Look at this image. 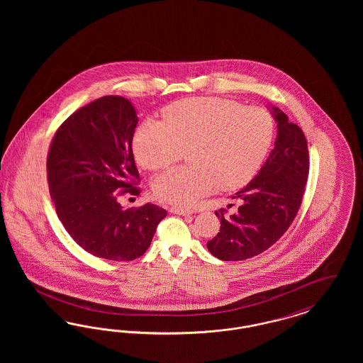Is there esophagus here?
I'll use <instances>...</instances> for the list:
<instances>
[{"instance_id": "34e87169", "label": "esophagus", "mask_w": 363, "mask_h": 363, "mask_svg": "<svg viewBox=\"0 0 363 363\" xmlns=\"http://www.w3.org/2000/svg\"><path fill=\"white\" fill-rule=\"evenodd\" d=\"M170 212H173L175 215H184V216H186V215H191V213H193V211H190V209H185V208L179 207L170 208Z\"/></svg>"}]
</instances>
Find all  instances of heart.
Wrapping results in <instances>:
<instances>
[{
  "mask_svg": "<svg viewBox=\"0 0 363 363\" xmlns=\"http://www.w3.org/2000/svg\"><path fill=\"white\" fill-rule=\"evenodd\" d=\"M164 121L138 126L133 151L138 164L157 170L188 151L190 166L174 167L154 179L162 201L189 207L216 189L235 190L247 184L264 162L275 133L264 108L242 107L219 98H193L163 110Z\"/></svg>",
  "mask_w": 363,
  "mask_h": 363,
  "instance_id": "1",
  "label": "heart"
}]
</instances>
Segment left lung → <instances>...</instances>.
<instances>
[{"label": "left lung", "instance_id": "8db88e82", "mask_svg": "<svg viewBox=\"0 0 363 363\" xmlns=\"http://www.w3.org/2000/svg\"><path fill=\"white\" fill-rule=\"evenodd\" d=\"M271 114L277 123L274 150L257 175L233 196L241 206L220 218V231L207 242L212 256L223 261L255 257L287 231L301 207L309 175V151L302 129L289 121L277 106Z\"/></svg>", "mask_w": 363, "mask_h": 363}]
</instances>
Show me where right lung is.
Returning <instances> with one entry per match:
<instances>
[{
  "mask_svg": "<svg viewBox=\"0 0 363 363\" xmlns=\"http://www.w3.org/2000/svg\"><path fill=\"white\" fill-rule=\"evenodd\" d=\"M135 106L108 95L74 111L57 130L48 155V182L58 219L88 253L130 261L150 247L167 212L155 204L123 209L118 196L138 194L132 151Z\"/></svg>",
  "mask_w": 363,
  "mask_h": 363,
  "instance_id": "add662e5",
  "label": "right lung"
}]
</instances>
